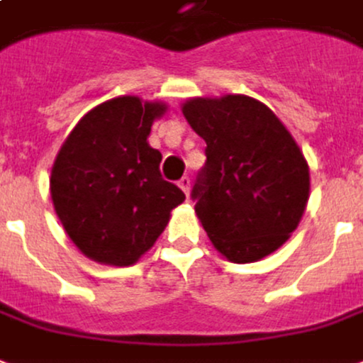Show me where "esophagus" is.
<instances>
[{
    "label": "esophagus",
    "mask_w": 363,
    "mask_h": 363,
    "mask_svg": "<svg viewBox=\"0 0 363 363\" xmlns=\"http://www.w3.org/2000/svg\"><path fill=\"white\" fill-rule=\"evenodd\" d=\"M178 185H179V187H182V189H184L185 195H189V187H191V178H189V176H184V178H182L178 182Z\"/></svg>",
    "instance_id": "34e87169"
}]
</instances>
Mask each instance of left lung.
<instances>
[{
	"mask_svg": "<svg viewBox=\"0 0 363 363\" xmlns=\"http://www.w3.org/2000/svg\"><path fill=\"white\" fill-rule=\"evenodd\" d=\"M184 116L207 143L191 189L207 236L234 263L267 257L298 228L308 205L300 147L265 104L243 94L193 98Z\"/></svg>",
	"mask_w": 363,
	"mask_h": 363,
	"instance_id": "8db88e82",
	"label": "left lung"
}]
</instances>
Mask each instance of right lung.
<instances>
[{
    "mask_svg": "<svg viewBox=\"0 0 363 363\" xmlns=\"http://www.w3.org/2000/svg\"><path fill=\"white\" fill-rule=\"evenodd\" d=\"M166 106L120 96L96 106L63 143L52 168V201L79 250L129 267L152 247L184 191L160 174L147 137Z\"/></svg>",
    "mask_w": 363,
    "mask_h": 363,
    "instance_id": "1",
    "label": "right lung"
}]
</instances>
